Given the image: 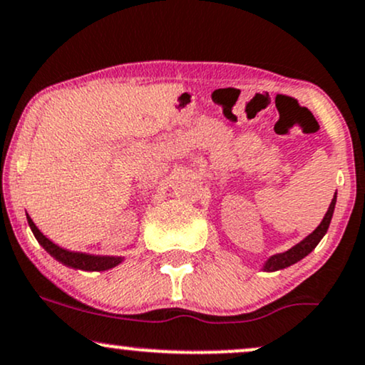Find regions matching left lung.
I'll list each match as a JSON object with an SVG mask.
<instances>
[{
    "label": "left lung",
    "instance_id": "8db88e82",
    "mask_svg": "<svg viewBox=\"0 0 365 365\" xmlns=\"http://www.w3.org/2000/svg\"><path fill=\"white\" fill-rule=\"evenodd\" d=\"M335 204H336V194L333 195L330 207H328L323 221L319 222V226L316 227V230L311 232L309 236H306L301 243H297L296 247H292L291 250H287V252H284V253H277V255H274V257H270L269 260H267L265 265H263V270H267V272L282 270V269H285V267H291L296 262L302 260L306 255H309L311 252H313V250L316 248V245H318L319 241H322L323 236L327 235L328 226H330V221L333 216V210H335Z\"/></svg>",
    "mask_w": 365,
    "mask_h": 365
}]
</instances>
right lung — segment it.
<instances>
[{
	"instance_id": "add662e5",
	"label": "right lung",
	"mask_w": 365,
	"mask_h": 365,
	"mask_svg": "<svg viewBox=\"0 0 365 365\" xmlns=\"http://www.w3.org/2000/svg\"><path fill=\"white\" fill-rule=\"evenodd\" d=\"M29 219L30 230H32L34 236L37 238L38 243L42 245L43 250L47 253H51L52 257L56 258L57 262L64 263V265L71 267V269H80V270H108L113 269V267L118 265L122 262V257H98V255H88V253H78V252H69V250H64L61 247H57L56 243H52L49 238L42 235L38 231V227L34 225L32 219Z\"/></svg>"
}]
</instances>
